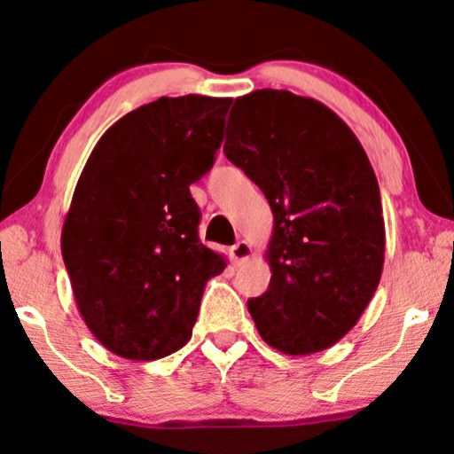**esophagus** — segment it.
I'll return each mask as SVG.
<instances>
[{"label":"esophagus","instance_id":"obj_1","mask_svg":"<svg viewBox=\"0 0 454 454\" xmlns=\"http://www.w3.org/2000/svg\"><path fill=\"white\" fill-rule=\"evenodd\" d=\"M251 254H254V249H251V245L247 241H239L237 245H232L231 249L234 264H243V262H247L251 258Z\"/></svg>","mask_w":454,"mask_h":454}]
</instances>
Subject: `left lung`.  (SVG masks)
Segmentation results:
<instances>
[{"mask_svg":"<svg viewBox=\"0 0 454 454\" xmlns=\"http://www.w3.org/2000/svg\"><path fill=\"white\" fill-rule=\"evenodd\" d=\"M223 154L272 211L270 286L247 300L258 334L287 355L325 351L383 275V205L362 144L321 101L262 89L234 101Z\"/></svg>","mask_w":454,"mask_h":454,"instance_id":"obj_1","label":"left lung"}]
</instances>
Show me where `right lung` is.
<instances>
[{
	"mask_svg": "<svg viewBox=\"0 0 454 454\" xmlns=\"http://www.w3.org/2000/svg\"><path fill=\"white\" fill-rule=\"evenodd\" d=\"M226 97H160L112 124L90 152L61 231L75 304L107 351L152 362L192 336L226 255L199 241L190 184L213 165Z\"/></svg>",
	"mask_w": 454,
	"mask_h": 454,
	"instance_id": "right-lung-1",
	"label": "right lung"
}]
</instances>
